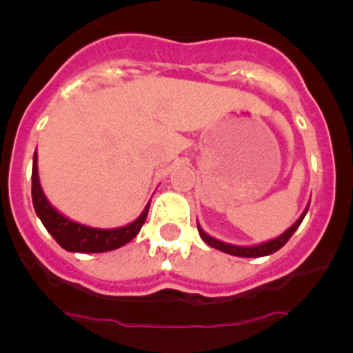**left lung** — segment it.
<instances>
[{
	"mask_svg": "<svg viewBox=\"0 0 353 353\" xmlns=\"http://www.w3.org/2000/svg\"><path fill=\"white\" fill-rule=\"evenodd\" d=\"M307 208H310V205L305 207V210L302 212L301 217H299L295 223L292 224V226L286 230L285 233H281L279 236H276V239L272 240H267V242H261V244H256V245H233V244H228V242H223V240H217L214 239V236H210L208 233L203 232V228L199 226L198 223V232H199V236L207 242L210 248L214 249H219V251L223 252H228V254H232V256H240V258H260V256H269V254H272V252L279 251V249L283 248V245L286 244L290 240V236L295 233V230H297L299 226H301L302 219L305 217V214H307Z\"/></svg>",
	"mask_w": 353,
	"mask_h": 353,
	"instance_id": "obj_1",
	"label": "left lung"
}]
</instances>
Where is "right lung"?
Segmentation results:
<instances>
[{"label":"right lung","instance_id":"right-lung-1","mask_svg":"<svg viewBox=\"0 0 353 353\" xmlns=\"http://www.w3.org/2000/svg\"><path fill=\"white\" fill-rule=\"evenodd\" d=\"M31 198H33V208L46 230L65 251L70 252H105L125 245L139 233L150 208L148 203L138 219L127 226L109 228V230L86 226L68 219L61 212L56 210L43 194L39 179V166H37V152L33 155V171H31Z\"/></svg>","mask_w":353,"mask_h":353}]
</instances>
